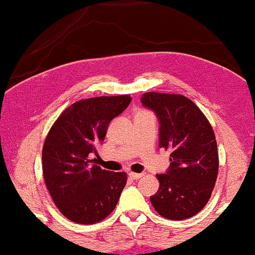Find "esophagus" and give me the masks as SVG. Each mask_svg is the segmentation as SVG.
I'll return each mask as SVG.
<instances>
[{"label":"esophagus","mask_w":255,"mask_h":255,"mask_svg":"<svg viewBox=\"0 0 255 255\" xmlns=\"http://www.w3.org/2000/svg\"><path fill=\"white\" fill-rule=\"evenodd\" d=\"M144 176V174H139V172H129V177L133 178V180H139Z\"/></svg>","instance_id":"obj_1"}]
</instances>
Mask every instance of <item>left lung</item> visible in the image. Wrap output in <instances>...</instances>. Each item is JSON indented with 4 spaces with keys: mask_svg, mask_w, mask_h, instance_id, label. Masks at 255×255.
Returning a JSON list of instances; mask_svg holds the SVG:
<instances>
[{
    "mask_svg": "<svg viewBox=\"0 0 255 255\" xmlns=\"http://www.w3.org/2000/svg\"><path fill=\"white\" fill-rule=\"evenodd\" d=\"M141 103L159 119V147L171 151L159 189L150 198L162 217L181 221L197 215L211 198L218 175V150L209 120L194 102L175 93L146 92Z\"/></svg>",
    "mask_w": 255,
    "mask_h": 255,
    "instance_id": "1",
    "label": "left lung"
}]
</instances>
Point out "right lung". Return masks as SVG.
<instances>
[{
    "label": "right lung",
    "mask_w": 255,
    "mask_h": 255,
    "mask_svg": "<svg viewBox=\"0 0 255 255\" xmlns=\"http://www.w3.org/2000/svg\"><path fill=\"white\" fill-rule=\"evenodd\" d=\"M131 101L129 95L81 99L69 105L51 126L43 145L46 188L60 212L79 224H95L114 211L127 183L126 172L92 164L111 120Z\"/></svg>",
    "instance_id": "add662e5"
}]
</instances>
